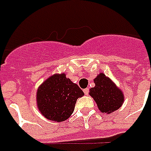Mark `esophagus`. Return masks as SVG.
Returning <instances> with one entry per match:
<instances>
[{
    "label": "esophagus",
    "mask_w": 151,
    "mask_h": 151,
    "mask_svg": "<svg viewBox=\"0 0 151 151\" xmlns=\"http://www.w3.org/2000/svg\"><path fill=\"white\" fill-rule=\"evenodd\" d=\"M83 92H84V94H85L86 95H88L89 94V89L88 88H86L83 90Z\"/></svg>",
    "instance_id": "esophagus-1"
}]
</instances>
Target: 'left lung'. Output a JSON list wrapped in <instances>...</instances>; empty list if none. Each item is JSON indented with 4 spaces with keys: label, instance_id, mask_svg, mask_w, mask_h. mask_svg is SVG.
Segmentation results:
<instances>
[{
    "label": "left lung",
    "instance_id": "left-lung-1",
    "mask_svg": "<svg viewBox=\"0 0 151 151\" xmlns=\"http://www.w3.org/2000/svg\"><path fill=\"white\" fill-rule=\"evenodd\" d=\"M95 86L90 90V95L95 99L99 109L103 113H111L121 107L124 95L104 73L99 74L94 80Z\"/></svg>",
    "mask_w": 151,
    "mask_h": 151
}]
</instances>
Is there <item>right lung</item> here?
I'll list each match as a JSON object with an SVG mask.
<instances>
[{"label":"right lung","instance_id":"add662e5","mask_svg":"<svg viewBox=\"0 0 151 151\" xmlns=\"http://www.w3.org/2000/svg\"><path fill=\"white\" fill-rule=\"evenodd\" d=\"M83 95L78 86L65 73L54 74L38 89V108L47 119L61 122L72 115L77 99Z\"/></svg>","mask_w":151,"mask_h":151}]
</instances>
